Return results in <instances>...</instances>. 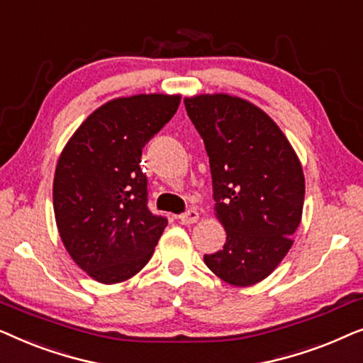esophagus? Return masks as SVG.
<instances>
[{
	"label": "esophagus",
	"instance_id": "34e87169",
	"mask_svg": "<svg viewBox=\"0 0 363 363\" xmlns=\"http://www.w3.org/2000/svg\"><path fill=\"white\" fill-rule=\"evenodd\" d=\"M198 218H200V215H198L196 210H188L178 216V220H180L182 225H193V223L198 221Z\"/></svg>",
	"mask_w": 363,
	"mask_h": 363
}]
</instances>
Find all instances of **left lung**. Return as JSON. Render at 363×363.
<instances>
[{
	"label": "left lung",
	"instance_id": "obj_1",
	"mask_svg": "<svg viewBox=\"0 0 363 363\" xmlns=\"http://www.w3.org/2000/svg\"><path fill=\"white\" fill-rule=\"evenodd\" d=\"M213 180L223 250L205 264L228 284L266 279L292 246L304 206V173L294 148L274 121L255 104L228 94L186 97Z\"/></svg>",
	"mask_w": 363,
	"mask_h": 363
}]
</instances>
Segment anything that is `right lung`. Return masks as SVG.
Returning <instances> with one entry per match:
<instances>
[{"label": "right lung", "mask_w": 363, "mask_h": 363, "mask_svg": "<svg viewBox=\"0 0 363 363\" xmlns=\"http://www.w3.org/2000/svg\"><path fill=\"white\" fill-rule=\"evenodd\" d=\"M180 96L138 94L104 104L74 132L54 173L59 235L92 279L116 284L150 261L168 225L147 206L142 148L175 116Z\"/></svg>", "instance_id": "add662e5"}]
</instances>
